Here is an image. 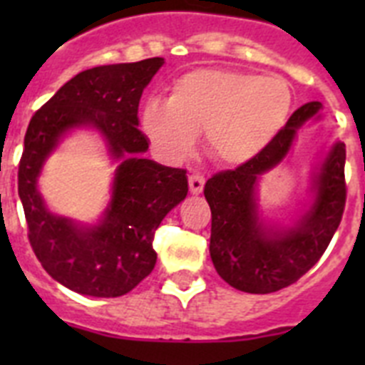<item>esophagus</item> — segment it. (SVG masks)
I'll return each mask as SVG.
<instances>
[{"mask_svg": "<svg viewBox=\"0 0 365 365\" xmlns=\"http://www.w3.org/2000/svg\"><path fill=\"white\" fill-rule=\"evenodd\" d=\"M206 179L201 175V173H192L188 177V185H190V192L192 193H201L202 188H205Z\"/></svg>", "mask_w": 365, "mask_h": 365, "instance_id": "obj_1", "label": "esophagus"}]
</instances>
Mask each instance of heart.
Listing matches in <instances>:
<instances>
[{
    "label": "heart",
    "mask_w": 365,
    "mask_h": 365,
    "mask_svg": "<svg viewBox=\"0 0 365 365\" xmlns=\"http://www.w3.org/2000/svg\"><path fill=\"white\" fill-rule=\"evenodd\" d=\"M292 100L291 83L279 74L206 67L179 76L166 102L150 100L140 124L164 159H185L202 131L215 163L241 166L283 130Z\"/></svg>",
    "instance_id": "b5f03b06"
}]
</instances>
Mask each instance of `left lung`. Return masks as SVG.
Masks as SVG:
<instances>
[{
    "instance_id": "8db88e82",
    "label": "left lung",
    "mask_w": 365,
    "mask_h": 365,
    "mask_svg": "<svg viewBox=\"0 0 365 365\" xmlns=\"http://www.w3.org/2000/svg\"><path fill=\"white\" fill-rule=\"evenodd\" d=\"M320 102L296 109L272 143L252 160L206 180L212 210L210 256L228 285L250 294H269L298 282L325 252L346 208V144L336 143L314 175L312 205L294 227H263L256 205L259 175L283 160L305 120L318 115Z\"/></svg>"
}]
</instances>
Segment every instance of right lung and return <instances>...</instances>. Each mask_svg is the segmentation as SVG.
<instances>
[{
	"instance_id": "obj_1",
	"label": "right lung",
	"mask_w": 365,
	"mask_h": 365,
	"mask_svg": "<svg viewBox=\"0 0 365 365\" xmlns=\"http://www.w3.org/2000/svg\"><path fill=\"white\" fill-rule=\"evenodd\" d=\"M163 63L148 58L82 71L29 122L18 170L29 241L49 276L80 294L117 298L143 282L157 261L155 230L188 193L186 170L140 157L148 138L138 130V102ZM80 125L98 129L121 160L105 219L91 229L51 215L36 188L59 137Z\"/></svg>"
}]
</instances>
